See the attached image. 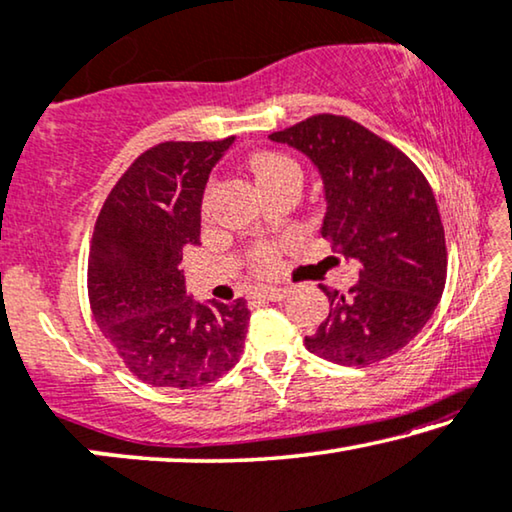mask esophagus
<instances>
[{
  "mask_svg": "<svg viewBox=\"0 0 512 512\" xmlns=\"http://www.w3.org/2000/svg\"><path fill=\"white\" fill-rule=\"evenodd\" d=\"M255 296L257 299H266V301H282L287 296V289L285 287H264V289H257Z\"/></svg>",
  "mask_w": 512,
  "mask_h": 512,
  "instance_id": "obj_1",
  "label": "esophagus"
}]
</instances>
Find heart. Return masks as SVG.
<instances>
[{
    "instance_id": "obj_1",
    "label": "heart",
    "mask_w": 512,
    "mask_h": 512,
    "mask_svg": "<svg viewBox=\"0 0 512 512\" xmlns=\"http://www.w3.org/2000/svg\"><path fill=\"white\" fill-rule=\"evenodd\" d=\"M248 167L253 170L259 188H262L264 193H269V190L276 186H282V183H301V177H303L299 160L285 154V151H278V149L257 151V154L248 158ZM211 188H213V183H209L207 193H204V197H202L204 213H209V207H211ZM278 264H280V248L276 246V243L262 241V243H255V246L250 248L248 266L255 273H259V276L273 273L278 269Z\"/></svg>"
}]
</instances>
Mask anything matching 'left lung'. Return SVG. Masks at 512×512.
Returning <instances> with one entry per match:
<instances>
[{"instance_id": "1", "label": "left lung", "mask_w": 512, "mask_h": 512, "mask_svg": "<svg viewBox=\"0 0 512 512\" xmlns=\"http://www.w3.org/2000/svg\"><path fill=\"white\" fill-rule=\"evenodd\" d=\"M315 160L326 186L322 236L358 262L349 292L322 285L329 317L308 352L338 365L379 363L416 338L444 294L448 253L437 200L395 144L342 114H312L269 135Z\"/></svg>"}]
</instances>
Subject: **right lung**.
Instances as JSON below:
<instances>
[{
    "label": "right lung",
    "instance_id": "right-lung-1",
    "mask_svg": "<svg viewBox=\"0 0 512 512\" xmlns=\"http://www.w3.org/2000/svg\"><path fill=\"white\" fill-rule=\"evenodd\" d=\"M232 144L160 142L137 156L98 213L87 292L98 329L144 384L195 388L230 372L246 345L248 303H195L179 264L200 243L211 167Z\"/></svg>",
    "mask_w": 512,
    "mask_h": 512
}]
</instances>
